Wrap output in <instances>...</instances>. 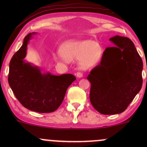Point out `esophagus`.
Returning a JSON list of instances; mask_svg holds the SVG:
<instances>
[{
  "label": "esophagus",
  "instance_id": "esophagus-1",
  "mask_svg": "<svg viewBox=\"0 0 147 147\" xmlns=\"http://www.w3.org/2000/svg\"><path fill=\"white\" fill-rule=\"evenodd\" d=\"M76 76H77L78 78H82V77H83V73L81 72H77V73H76Z\"/></svg>",
  "mask_w": 147,
  "mask_h": 147
}]
</instances>
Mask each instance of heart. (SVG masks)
Masks as SVG:
<instances>
[{"label": "heart", "instance_id": "heart-1", "mask_svg": "<svg viewBox=\"0 0 147 147\" xmlns=\"http://www.w3.org/2000/svg\"><path fill=\"white\" fill-rule=\"evenodd\" d=\"M59 54L66 61L79 60L82 68H88L97 65L102 57V49L98 43L91 41H72L63 45Z\"/></svg>", "mask_w": 147, "mask_h": 147}]
</instances>
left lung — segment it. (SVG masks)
<instances>
[{
	"label": "left lung",
	"instance_id": "1",
	"mask_svg": "<svg viewBox=\"0 0 147 147\" xmlns=\"http://www.w3.org/2000/svg\"><path fill=\"white\" fill-rule=\"evenodd\" d=\"M110 41L115 47L106 48L100 64L87 77L91 104L104 115L124 112L142 86L143 63L134 43L118 35Z\"/></svg>",
	"mask_w": 147,
	"mask_h": 147
}]
</instances>
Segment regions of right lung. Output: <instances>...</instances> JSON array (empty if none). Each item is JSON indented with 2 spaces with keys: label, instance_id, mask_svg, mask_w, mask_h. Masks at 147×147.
Masks as SVG:
<instances>
[{
  "label": "right lung",
  "instance_id": "obj_1",
  "mask_svg": "<svg viewBox=\"0 0 147 147\" xmlns=\"http://www.w3.org/2000/svg\"><path fill=\"white\" fill-rule=\"evenodd\" d=\"M34 34L25 37L22 46L11 59L8 82L25 108L40 113H52L59 107L67 89L76 78L71 74H42L39 68L25 61L28 42Z\"/></svg>",
  "mask_w": 147,
  "mask_h": 147
}]
</instances>
